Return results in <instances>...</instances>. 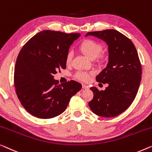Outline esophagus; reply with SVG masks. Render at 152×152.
Instances as JSON below:
<instances>
[{
    "instance_id": "1",
    "label": "esophagus",
    "mask_w": 152,
    "mask_h": 152,
    "mask_svg": "<svg viewBox=\"0 0 152 152\" xmlns=\"http://www.w3.org/2000/svg\"><path fill=\"white\" fill-rule=\"evenodd\" d=\"M83 89H89V86H87L86 85H83Z\"/></svg>"
}]
</instances>
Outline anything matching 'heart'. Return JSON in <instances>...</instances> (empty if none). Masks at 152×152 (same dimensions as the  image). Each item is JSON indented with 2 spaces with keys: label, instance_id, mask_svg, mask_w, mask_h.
Wrapping results in <instances>:
<instances>
[{
  "label": "heart",
  "instance_id": "heart-1",
  "mask_svg": "<svg viewBox=\"0 0 152 152\" xmlns=\"http://www.w3.org/2000/svg\"><path fill=\"white\" fill-rule=\"evenodd\" d=\"M102 46L100 43L96 40L87 39L83 40L80 44L78 46V50L81 53L87 57L99 61H103L106 59V54L102 51ZM72 54L71 52H69L67 54L65 58V62L67 65H69L72 62ZM94 75V72H78L76 74V78L83 82H87L91 78V76Z\"/></svg>",
  "mask_w": 152,
  "mask_h": 152
}]
</instances>
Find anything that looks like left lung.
<instances>
[{"label": "left lung", "instance_id": "obj_1", "mask_svg": "<svg viewBox=\"0 0 152 152\" xmlns=\"http://www.w3.org/2000/svg\"><path fill=\"white\" fill-rule=\"evenodd\" d=\"M103 39L108 46L107 66L96 76L97 82L108 83L104 91L91 87L94 98L91 110L101 117H113L128 108L137 96L141 80L142 68L132 41L114 29L87 33Z\"/></svg>", "mask_w": 152, "mask_h": 152}]
</instances>
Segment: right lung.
<instances>
[{"label": "right lung", "instance_id": "1", "mask_svg": "<svg viewBox=\"0 0 152 152\" xmlns=\"http://www.w3.org/2000/svg\"><path fill=\"white\" fill-rule=\"evenodd\" d=\"M79 33L43 31L27 42L14 68L15 92L20 103L33 116L55 117L66 109L70 99L82 88L74 80L58 84L54 74L66 68L69 48Z\"/></svg>", "mask_w": 152, "mask_h": 152}]
</instances>
